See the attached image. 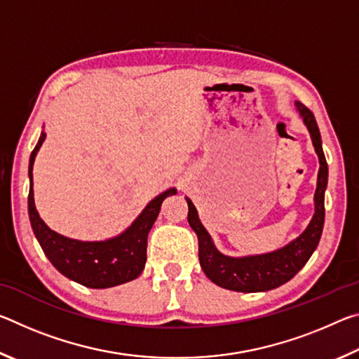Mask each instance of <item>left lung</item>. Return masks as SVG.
I'll return each instance as SVG.
<instances>
[{
	"instance_id": "8db88e82",
	"label": "left lung",
	"mask_w": 359,
	"mask_h": 359,
	"mask_svg": "<svg viewBox=\"0 0 359 359\" xmlns=\"http://www.w3.org/2000/svg\"><path fill=\"white\" fill-rule=\"evenodd\" d=\"M297 112L311 133L312 144L320 160L317 190H315V214L306 231L291 241L288 245L278 248L276 252L252 255V257H226L215 248L208 231L199 222L196 208L187 198L188 203V223L198 236L199 242V263L212 282L218 287L242 291V293H255V291L274 290L291 280L299 272L312 253L317 248L321 231L325 224V190L327 185V163L321 147L320 130L313 114L296 101Z\"/></svg>"
}]
</instances>
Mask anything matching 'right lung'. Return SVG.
<instances>
[{"mask_svg":"<svg viewBox=\"0 0 359 359\" xmlns=\"http://www.w3.org/2000/svg\"><path fill=\"white\" fill-rule=\"evenodd\" d=\"M46 139V133L41 137L29 156L28 177V215L32 222L36 239L44 250L48 261L62 272L65 277L88 288H111L117 285L135 280L144 271L147 259V236L154 226L161 203L165 198L175 194V188L158 194L145 205L131 226L118 234L117 238L96 242H83L65 238L55 233L39 217L33 196V165L38 150Z\"/></svg>","mask_w":359,"mask_h":359,"instance_id":"obj_1","label":"right lung"}]
</instances>
